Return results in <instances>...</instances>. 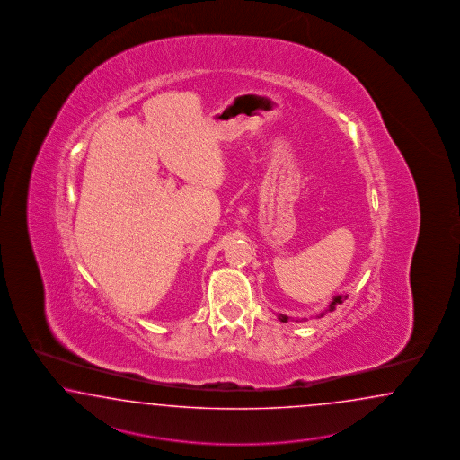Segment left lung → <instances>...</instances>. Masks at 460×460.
<instances>
[{"label": "left lung", "mask_w": 460, "mask_h": 460, "mask_svg": "<svg viewBox=\"0 0 460 460\" xmlns=\"http://www.w3.org/2000/svg\"><path fill=\"white\" fill-rule=\"evenodd\" d=\"M347 298H348L347 295H345V296H343V295H338V296H335V298H333V301H332V303H330V305H328V308H326V310H324V311H322V313H320V314H318V318H322V316H324V313H328V311L335 310L336 305H341V303H343V301H345V299H347ZM278 318H279V320H281V322H283V323H286V322H288V320H289V318H288V316H286V314H279V316H278Z\"/></svg>", "instance_id": "left-lung-1"}]
</instances>
